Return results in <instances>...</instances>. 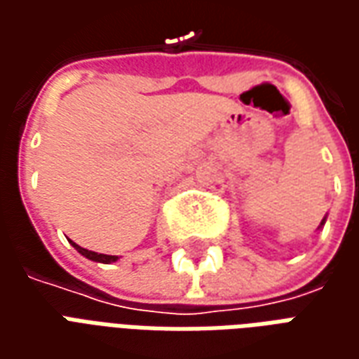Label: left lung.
Masks as SVG:
<instances>
[{
	"label": "left lung",
	"mask_w": 359,
	"mask_h": 359,
	"mask_svg": "<svg viewBox=\"0 0 359 359\" xmlns=\"http://www.w3.org/2000/svg\"><path fill=\"white\" fill-rule=\"evenodd\" d=\"M323 223H325V219H323V221H321V225H323Z\"/></svg>",
	"instance_id": "obj_1"
}]
</instances>
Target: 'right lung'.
<instances>
[{"label":"right lung","mask_w":359,"mask_h":359,"mask_svg":"<svg viewBox=\"0 0 359 359\" xmlns=\"http://www.w3.org/2000/svg\"><path fill=\"white\" fill-rule=\"evenodd\" d=\"M71 244H73L74 248L79 250V254H82L84 257H88V259H92V262H100V264H111V262H117L118 257L117 256H105V254H97V252H90V250L86 248H81L79 244H74L73 241H71Z\"/></svg>","instance_id":"obj_1"}]
</instances>
